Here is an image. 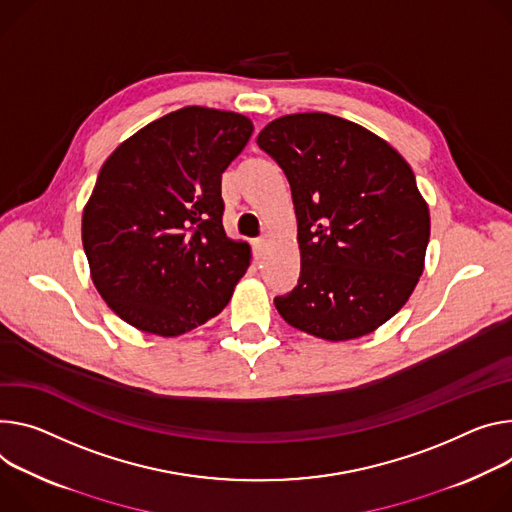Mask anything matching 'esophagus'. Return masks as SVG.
<instances>
[{
  "label": "esophagus",
  "mask_w": 512,
  "mask_h": 512,
  "mask_svg": "<svg viewBox=\"0 0 512 512\" xmlns=\"http://www.w3.org/2000/svg\"><path fill=\"white\" fill-rule=\"evenodd\" d=\"M267 245H269V241H267V239H259V241H255V245H253V253H255V259H261V257L265 255V251H267Z\"/></svg>",
  "instance_id": "34e87169"
}]
</instances>
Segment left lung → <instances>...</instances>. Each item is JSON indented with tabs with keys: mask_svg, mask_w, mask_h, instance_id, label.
I'll return each instance as SVG.
<instances>
[{
	"mask_svg": "<svg viewBox=\"0 0 512 512\" xmlns=\"http://www.w3.org/2000/svg\"><path fill=\"white\" fill-rule=\"evenodd\" d=\"M257 145L290 181L298 286L277 296L290 327L324 341L374 333L414 292L431 216L404 157L371 130L324 112L269 122Z\"/></svg>",
	"mask_w": 512,
	"mask_h": 512,
	"instance_id": "left-lung-1",
	"label": "left lung"
}]
</instances>
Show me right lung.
<instances>
[{
    "mask_svg": "<svg viewBox=\"0 0 512 512\" xmlns=\"http://www.w3.org/2000/svg\"><path fill=\"white\" fill-rule=\"evenodd\" d=\"M251 118L185 106L106 159L81 220L91 282L130 327L179 337L218 316L251 261L222 226L220 179Z\"/></svg>",
    "mask_w": 512,
    "mask_h": 512,
    "instance_id": "right-lung-1",
    "label": "right lung"
}]
</instances>
